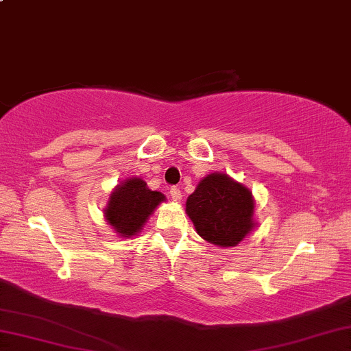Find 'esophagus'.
<instances>
[{
  "label": "esophagus",
  "instance_id": "obj_1",
  "mask_svg": "<svg viewBox=\"0 0 351 351\" xmlns=\"http://www.w3.org/2000/svg\"><path fill=\"white\" fill-rule=\"evenodd\" d=\"M170 197H171V199H173V201H180L181 197H182L181 190L178 189V187H171L170 189Z\"/></svg>",
  "mask_w": 351,
  "mask_h": 351
}]
</instances>
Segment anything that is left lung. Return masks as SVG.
<instances>
[{
	"mask_svg": "<svg viewBox=\"0 0 351 351\" xmlns=\"http://www.w3.org/2000/svg\"><path fill=\"white\" fill-rule=\"evenodd\" d=\"M255 201L245 184L213 171L186 201V213L198 235L218 247H234L257 228Z\"/></svg>",
	"mask_w": 351,
	"mask_h": 351,
	"instance_id": "obj_1",
	"label": "left lung"
}]
</instances>
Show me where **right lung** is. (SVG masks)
I'll return each mask as SVG.
<instances>
[{
	"label": "right lung",
	"instance_id": "add662e5",
	"mask_svg": "<svg viewBox=\"0 0 351 351\" xmlns=\"http://www.w3.org/2000/svg\"><path fill=\"white\" fill-rule=\"evenodd\" d=\"M164 201V193L148 189L142 178L132 176L112 189L104 217L119 237L132 239L141 234L147 219Z\"/></svg>",
	"mask_w": 351,
	"mask_h": 351
}]
</instances>
